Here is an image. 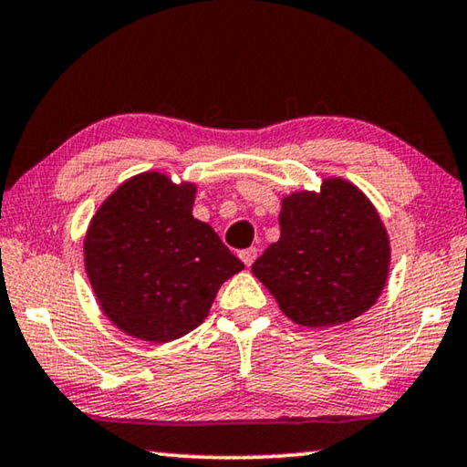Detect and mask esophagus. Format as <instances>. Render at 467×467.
Masks as SVG:
<instances>
[{
  "label": "esophagus",
  "instance_id": "1",
  "mask_svg": "<svg viewBox=\"0 0 467 467\" xmlns=\"http://www.w3.org/2000/svg\"><path fill=\"white\" fill-rule=\"evenodd\" d=\"M240 259H242V263H244L246 267H250L254 263V259H256V248H246V250H242L240 253Z\"/></svg>",
  "mask_w": 467,
  "mask_h": 467
}]
</instances>
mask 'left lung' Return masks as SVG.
<instances>
[{
    "label": "left lung",
    "instance_id": "left-lung-1",
    "mask_svg": "<svg viewBox=\"0 0 467 467\" xmlns=\"http://www.w3.org/2000/svg\"><path fill=\"white\" fill-rule=\"evenodd\" d=\"M280 240L254 261V278L282 314L307 328L362 316L379 299L389 275V235L373 202L341 177L317 192L284 195Z\"/></svg>",
    "mask_w": 467,
    "mask_h": 467
}]
</instances>
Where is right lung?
<instances>
[{
  "mask_svg": "<svg viewBox=\"0 0 467 467\" xmlns=\"http://www.w3.org/2000/svg\"><path fill=\"white\" fill-rule=\"evenodd\" d=\"M198 185L147 171L97 208L84 267L113 327L134 339L171 343L200 327L221 284L244 269L208 223L195 219Z\"/></svg>",
  "mask_w": 467,
  "mask_h": 467,
  "instance_id": "right-lung-1",
  "label": "right lung"
}]
</instances>
